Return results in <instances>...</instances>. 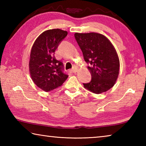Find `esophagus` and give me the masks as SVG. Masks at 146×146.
Masks as SVG:
<instances>
[{"mask_svg": "<svg viewBox=\"0 0 146 146\" xmlns=\"http://www.w3.org/2000/svg\"><path fill=\"white\" fill-rule=\"evenodd\" d=\"M71 71H72L73 73H76V68L75 66H73V68L71 69Z\"/></svg>", "mask_w": 146, "mask_h": 146, "instance_id": "34e87169", "label": "esophagus"}]
</instances>
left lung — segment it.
Wrapping results in <instances>:
<instances>
[{"mask_svg": "<svg viewBox=\"0 0 146 146\" xmlns=\"http://www.w3.org/2000/svg\"><path fill=\"white\" fill-rule=\"evenodd\" d=\"M75 38L88 64L91 80L83 83L86 90L100 94L115 85L119 73V59L111 42L97 33L75 34Z\"/></svg>", "mask_w": 146, "mask_h": 146, "instance_id": "left-lung-1", "label": "left lung"}]
</instances>
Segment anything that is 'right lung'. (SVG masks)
<instances>
[{
    "mask_svg": "<svg viewBox=\"0 0 146 146\" xmlns=\"http://www.w3.org/2000/svg\"><path fill=\"white\" fill-rule=\"evenodd\" d=\"M68 32L53 29L43 32L31 48L29 72L33 82L41 90L50 91L60 87L68 78L62 62L56 60L55 51Z\"/></svg>",
    "mask_w": 146,
    "mask_h": 146,
    "instance_id": "1",
    "label": "right lung"
}]
</instances>
